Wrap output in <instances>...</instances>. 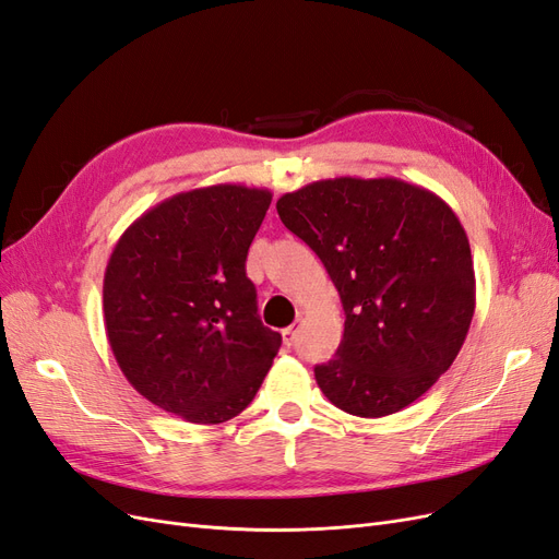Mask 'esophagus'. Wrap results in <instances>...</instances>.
<instances>
[{
  "label": "esophagus",
  "instance_id": "esophagus-1",
  "mask_svg": "<svg viewBox=\"0 0 559 559\" xmlns=\"http://www.w3.org/2000/svg\"><path fill=\"white\" fill-rule=\"evenodd\" d=\"M282 341H284L286 347H292L294 341H296V329H294V326H292V329H284V331H282Z\"/></svg>",
  "mask_w": 559,
  "mask_h": 559
}]
</instances>
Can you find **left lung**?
I'll return each mask as SVG.
<instances>
[{
  "label": "left lung",
  "instance_id": "left-lung-1",
  "mask_svg": "<svg viewBox=\"0 0 559 559\" xmlns=\"http://www.w3.org/2000/svg\"><path fill=\"white\" fill-rule=\"evenodd\" d=\"M277 214L324 263L345 310L341 347L314 368L319 389L357 417L403 411L452 366L476 310L460 218L394 177L312 181L284 193Z\"/></svg>",
  "mask_w": 559,
  "mask_h": 559
}]
</instances>
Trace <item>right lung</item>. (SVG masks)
<instances>
[{
  "label": "right lung",
  "mask_w": 559,
  "mask_h": 559,
  "mask_svg": "<svg viewBox=\"0 0 559 559\" xmlns=\"http://www.w3.org/2000/svg\"><path fill=\"white\" fill-rule=\"evenodd\" d=\"M270 200L240 183L177 193L132 222L109 257L103 306L116 364L146 401L193 425L240 415L282 345L245 270Z\"/></svg>",
  "instance_id": "add662e5"
}]
</instances>
